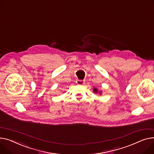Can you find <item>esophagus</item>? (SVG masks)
Returning a JSON list of instances; mask_svg holds the SVG:
<instances>
[{"instance_id": "esophagus-1", "label": "esophagus", "mask_w": 154, "mask_h": 154, "mask_svg": "<svg viewBox=\"0 0 154 154\" xmlns=\"http://www.w3.org/2000/svg\"><path fill=\"white\" fill-rule=\"evenodd\" d=\"M76 83L78 85H84L85 83V80H77Z\"/></svg>"}]
</instances>
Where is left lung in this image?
I'll return each instance as SVG.
<instances>
[{"mask_svg": "<svg viewBox=\"0 0 154 154\" xmlns=\"http://www.w3.org/2000/svg\"><path fill=\"white\" fill-rule=\"evenodd\" d=\"M93 92L94 93H99V94H101V91H98V89L96 88H95V87H94L93 88Z\"/></svg>", "mask_w": 154, "mask_h": 154, "instance_id": "obj_1", "label": "left lung"}]
</instances>
